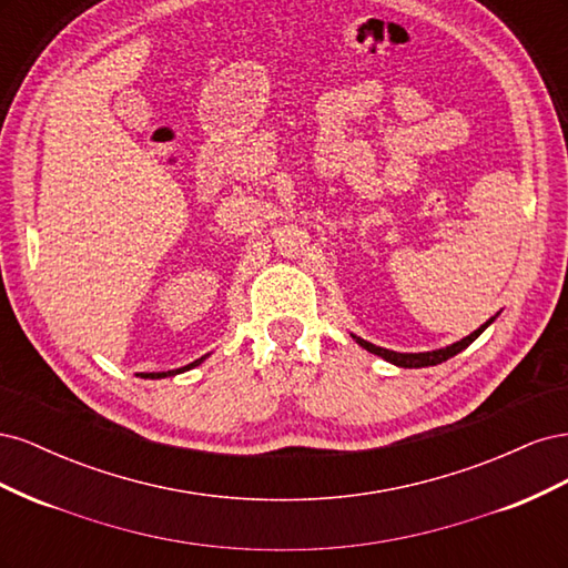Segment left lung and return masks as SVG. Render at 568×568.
<instances>
[{
    "mask_svg": "<svg viewBox=\"0 0 568 568\" xmlns=\"http://www.w3.org/2000/svg\"><path fill=\"white\" fill-rule=\"evenodd\" d=\"M493 320H495V317H490L486 324H480L478 329L471 332L469 336H464L462 341L453 343V346H445V348H438V351H428V353H395V351H386V348L374 346V343H369V341H365V338H359V336H353V338H355L365 351L384 357L386 363H393V365H398V367H409V369H412V367H432V365H440V363H445V359H448V357L462 353L464 348L469 346V343H474L480 334H484V332L488 329V326L493 324Z\"/></svg>",
    "mask_w": 568,
    "mask_h": 568,
    "instance_id": "8db88e82",
    "label": "left lung"
}]
</instances>
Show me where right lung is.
I'll use <instances>...</instances> for the list:
<instances>
[{"mask_svg":"<svg viewBox=\"0 0 568 568\" xmlns=\"http://www.w3.org/2000/svg\"><path fill=\"white\" fill-rule=\"evenodd\" d=\"M205 357H201V359H194L192 365H186V367H180V369H170V372H149V374H140L142 379H165V376H175V374H182V372H186V369H192V367H196V365H201Z\"/></svg>","mask_w":568,"mask_h":568,"instance_id":"right-lung-1","label":"right lung"}]
</instances>
